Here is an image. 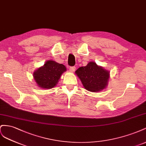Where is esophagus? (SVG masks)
Here are the masks:
<instances>
[{
    "label": "esophagus",
    "mask_w": 146,
    "mask_h": 146,
    "mask_svg": "<svg viewBox=\"0 0 146 146\" xmlns=\"http://www.w3.org/2000/svg\"><path fill=\"white\" fill-rule=\"evenodd\" d=\"M76 70V68L74 67V66H71V67H70V71L71 72H74V71H75Z\"/></svg>",
    "instance_id": "obj_1"
}]
</instances>
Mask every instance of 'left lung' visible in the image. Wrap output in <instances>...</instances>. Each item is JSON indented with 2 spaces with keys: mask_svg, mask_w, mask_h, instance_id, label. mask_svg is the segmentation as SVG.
Instances as JSON below:
<instances>
[{
  "mask_svg": "<svg viewBox=\"0 0 146 146\" xmlns=\"http://www.w3.org/2000/svg\"><path fill=\"white\" fill-rule=\"evenodd\" d=\"M110 73V71L94 62H89L86 66L80 67L75 72L85 89L92 92H98L106 88Z\"/></svg>",
  "mask_w": 146,
  "mask_h": 146,
  "instance_id": "obj_1",
  "label": "left lung"
}]
</instances>
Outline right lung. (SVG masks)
<instances>
[{"label":"right lung","instance_id":"1","mask_svg":"<svg viewBox=\"0 0 146 146\" xmlns=\"http://www.w3.org/2000/svg\"><path fill=\"white\" fill-rule=\"evenodd\" d=\"M66 71L64 65L48 60L43 66L34 71L33 76L40 88L49 89L57 84L62 74Z\"/></svg>","mask_w":146,"mask_h":146}]
</instances>
